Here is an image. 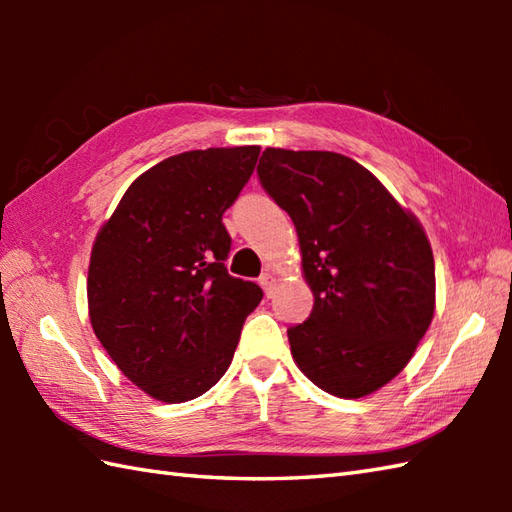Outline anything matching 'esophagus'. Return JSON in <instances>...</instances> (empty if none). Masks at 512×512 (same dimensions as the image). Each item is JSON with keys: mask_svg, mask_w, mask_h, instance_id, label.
Returning <instances> with one entry per match:
<instances>
[{"mask_svg": "<svg viewBox=\"0 0 512 512\" xmlns=\"http://www.w3.org/2000/svg\"><path fill=\"white\" fill-rule=\"evenodd\" d=\"M259 284H262V288H264V292H266V297H270V295H273L275 286H277V277H275L273 273H266V275L259 277Z\"/></svg>", "mask_w": 512, "mask_h": 512, "instance_id": "obj_1", "label": "esophagus"}]
</instances>
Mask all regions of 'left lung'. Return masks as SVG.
Masks as SVG:
<instances>
[{
  "instance_id": "1",
  "label": "left lung",
  "mask_w": 512,
  "mask_h": 512,
  "mask_svg": "<svg viewBox=\"0 0 512 512\" xmlns=\"http://www.w3.org/2000/svg\"><path fill=\"white\" fill-rule=\"evenodd\" d=\"M259 180L297 228L308 321L288 330L319 389L363 398L411 361L436 312L429 237L372 171L334 151L268 147Z\"/></svg>"
}]
</instances>
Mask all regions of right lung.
I'll list each match as a JSON object with an SVG mask.
<instances>
[{
  "label": "right lung",
  "mask_w": 512,
  "mask_h": 512,
  "mask_svg": "<svg viewBox=\"0 0 512 512\" xmlns=\"http://www.w3.org/2000/svg\"><path fill=\"white\" fill-rule=\"evenodd\" d=\"M257 145L184 151L129 184L96 233L90 323L116 367L160 402L209 391L233 361L264 292L226 273L224 211L244 189Z\"/></svg>",
  "instance_id": "obj_1"
}]
</instances>
